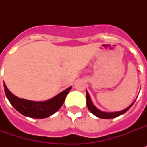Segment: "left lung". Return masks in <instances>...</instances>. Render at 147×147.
I'll use <instances>...</instances> for the list:
<instances>
[{"instance_id":"8db88e82","label":"left lung","mask_w":147,"mask_h":147,"mask_svg":"<svg viewBox=\"0 0 147 147\" xmlns=\"http://www.w3.org/2000/svg\"><path fill=\"white\" fill-rule=\"evenodd\" d=\"M86 104H87L88 108V110L91 111V113L94 114V115H95L96 117H98L99 118L102 119H111L114 118V117H117L120 116L121 114L126 113L128 110L130 109V107H132V105L134 104V102H133L129 107H127L126 109L123 110V111H121L104 112L100 111L99 109H98V108L93 105V103H92V100H91V98H90L89 96V94H88L87 91H86Z\"/></svg>"}]
</instances>
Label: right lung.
<instances>
[{
    "instance_id": "obj_1",
    "label": "right lung",
    "mask_w": 147,
    "mask_h": 147,
    "mask_svg": "<svg viewBox=\"0 0 147 147\" xmlns=\"http://www.w3.org/2000/svg\"><path fill=\"white\" fill-rule=\"evenodd\" d=\"M3 86L6 96L10 104L13 105V107L17 111L24 116L38 119L48 117L59 111L63 105L67 94H69V92L71 88V86L68 88L67 89L49 100L45 101H33L15 96L9 91L5 83L3 84Z\"/></svg>"
}]
</instances>
